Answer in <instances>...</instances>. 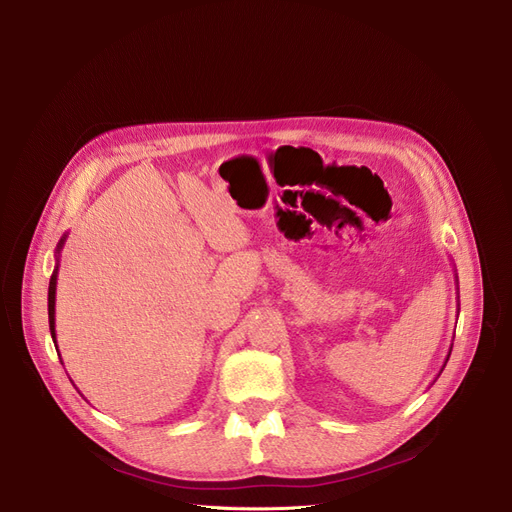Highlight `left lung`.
<instances>
[{"instance_id": "8db88e82", "label": "left lung", "mask_w": 512, "mask_h": 512, "mask_svg": "<svg viewBox=\"0 0 512 512\" xmlns=\"http://www.w3.org/2000/svg\"><path fill=\"white\" fill-rule=\"evenodd\" d=\"M448 356H451V350H448V354H446V361H448ZM446 361H444V365H446ZM444 365H442V369H444Z\"/></svg>"}]
</instances>
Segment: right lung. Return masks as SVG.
I'll list each match as a JSON object with an SVG mask.
<instances>
[{"label": "right lung", "instance_id": "1", "mask_svg": "<svg viewBox=\"0 0 512 512\" xmlns=\"http://www.w3.org/2000/svg\"><path fill=\"white\" fill-rule=\"evenodd\" d=\"M66 237L64 235L59 239L57 243V250H55V269H53V275H51V282H49V327H51V337H53V344L57 348V337H55V292H57V271H59V252L61 247H64L66 243Z\"/></svg>", "mask_w": 512, "mask_h": 512}]
</instances>
